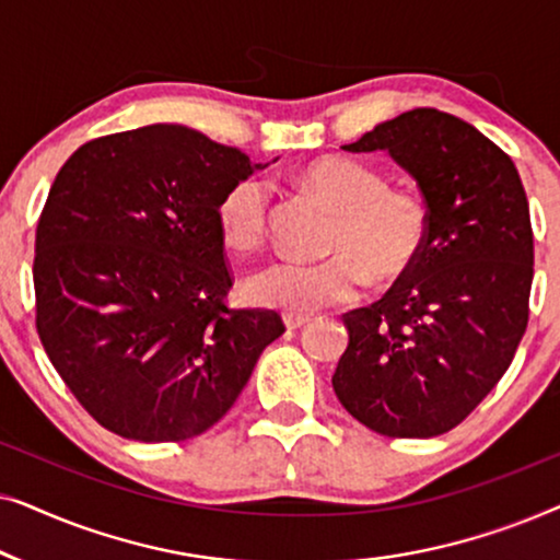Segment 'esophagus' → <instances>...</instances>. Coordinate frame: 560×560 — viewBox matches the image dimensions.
Masks as SVG:
<instances>
[{"mask_svg":"<svg viewBox=\"0 0 560 560\" xmlns=\"http://www.w3.org/2000/svg\"><path fill=\"white\" fill-rule=\"evenodd\" d=\"M285 328L288 331H298V328H303V326H308L311 324V316H293V313H288L285 318Z\"/></svg>","mask_w":560,"mask_h":560,"instance_id":"obj_1","label":"esophagus"}]
</instances>
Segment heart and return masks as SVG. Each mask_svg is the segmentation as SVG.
I'll use <instances>...</instances> for the list:
<instances>
[{
    "label": "heart",
    "instance_id": "1",
    "mask_svg": "<svg viewBox=\"0 0 560 560\" xmlns=\"http://www.w3.org/2000/svg\"><path fill=\"white\" fill-rule=\"evenodd\" d=\"M303 180L339 211L328 242L334 255L318 262L272 259L244 280L247 301L303 316L326 305L354 301L366 275L387 285L418 265L431 217L416 190L389 188L380 167L347 155L313 160L305 165ZM217 221L232 249L257 247L270 224V186L259 175L232 183L221 196Z\"/></svg>",
    "mask_w": 560,
    "mask_h": 560
}]
</instances>
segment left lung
I'll use <instances>...</instances> for the list:
<instances>
[{
	"instance_id": "1",
	"label": "left lung",
	"mask_w": 560,
	"mask_h": 560,
	"mask_svg": "<svg viewBox=\"0 0 560 560\" xmlns=\"http://www.w3.org/2000/svg\"><path fill=\"white\" fill-rule=\"evenodd\" d=\"M347 152L382 150L416 180L431 229L418 265L343 316L339 402L389 439H431L492 393L527 328L530 209L517 167L469 121L412 109Z\"/></svg>"
}]
</instances>
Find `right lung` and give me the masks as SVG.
<instances>
[{
  "instance_id": "obj_1",
  "label": "right lung",
  "mask_w": 560,
  "mask_h": 560,
  "mask_svg": "<svg viewBox=\"0 0 560 560\" xmlns=\"http://www.w3.org/2000/svg\"><path fill=\"white\" fill-rule=\"evenodd\" d=\"M262 167L183 125L98 137L60 167L35 234L37 334L106 431L201 435L285 331L275 311L224 305L217 209Z\"/></svg>"
}]
</instances>
